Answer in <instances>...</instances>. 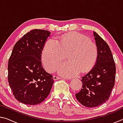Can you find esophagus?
I'll list each match as a JSON object with an SVG mask.
<instances>
[{"instance_id": "esophagus-1", "label": "esophagus", "mask_w": 123, "mask_h": 123, "mask_svg": "<svg viewBox=\"0 0 123 123\" xmlns=\"http://www.w3.org/2000/svg\"><path fill=\"white\" fill-rule=\"evenodd\" d=\"M53 79L55 80H59V79H61V78H60V77L57 76H53Z\"/></svg>"}]
</instances>
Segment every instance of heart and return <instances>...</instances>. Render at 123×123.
I'll use <instances>...</instances> for the list:
<instances>
[{
  "label": "heart",
  "mask_w": 123,
  "mask_h": 123,
  "mask_svg": "<svg viewBox=\"0 0 123 123\" xmlns=\"http://www.w3.org/2000/svg\"><path fill=\"white\" fill-rule=\"evenodd\" d=\"M67 54V61L58 67L61 75L71 78L80 71L90 70L95 65L98 56V48L91 39L78 32L48 39L43 48L42 60L47 71H54Z\"/></svg>",
  "instance_id": "obj_1"
}]
</instances>
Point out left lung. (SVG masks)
Segmentation results:
<instances>
[{
	"instance_id": "8db88e82",
	"label": "left lung",
	"mask_w": 123,
	"mask_h": 123,
	"mask_svg": "<svg viewBox=\"0 0 123 123\" xmlns=\"http://www.w3.org/2000/svg\"><path fill=\"white\" fill-rule=\"evenodd\" d=\"M93 35L98 56L95 65L82 77V86L75 94L78 101L87 107L102 105L109 99L114 86L116 64L107 43L95 31Z\"/></svg>"
}]
</instances>
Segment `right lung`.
<instances>
[{"label": "right lung", "instance_id": "right-lung-1", "mask_svg": "<svg viewBox=\"0 0 123 123\" xmlns=\"http://www.w3.org/2000/svg\"><path fill=\"white\" fill-rule=\"evenodd\" d=\"M50 32L34 29L17 42L8 62V81L15 98L35 105L48 96L54 84L53 75L42 66V53Z\"/></svg>", "mask_w": 123, "mask_h": 123}]
</instances>
